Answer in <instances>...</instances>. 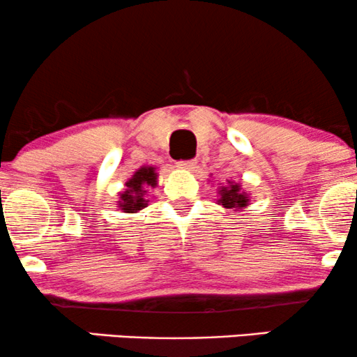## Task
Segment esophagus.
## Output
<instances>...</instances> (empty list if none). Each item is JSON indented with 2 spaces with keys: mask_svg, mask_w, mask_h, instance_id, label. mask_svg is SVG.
I'll return each instance as SVG.
<instances>
[{
  "mask_svg": "<svg viewBox=\"0 0 357 357\" xmlns=\"http://www.w3.org/2000/svg\"><path fill=\"white\" fill-rule=\"evenodd\" d=\"M195 164H197L195 160H180V162H177V167L178 169L192 170V169H195Z\"/></svg>",
  "mask_w": 357,
  "mask_h": 357,
  "instance_id": "34e87169",
  "label": "esophagus"
}]
</instances>
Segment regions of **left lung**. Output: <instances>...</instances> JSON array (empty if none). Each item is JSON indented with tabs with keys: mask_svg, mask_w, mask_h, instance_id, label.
Segmentation results:
<instances>
[{
	"mask_svg": "<svg viewBox=\"0 0 357 357\" xmlns=\"http://www.w3.org/2000/svg\"><path fill=\"white\" fill-rule=\"evenodd\" d=\"M218 195L220 199L217 202L223 208L238 210L250 205V195L241 188L240 183L233 182V180H227V185L218 188Z\"/></svg>",
	"mask_w": 357,
	"mask_h": 357,
	"instance_id": "obj_1",
	"label": "left lung"
}]
</instances>
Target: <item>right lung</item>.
<instances>
[{
  "label": "right lung",
  "mask_w": 357,
  "mask_h": 357,
  "mask_svg": "<svg viewBox=\"0 0 357 357\" xmlns=\"http://www.w3.org/2000/svg\"><path fill=\"white\" fill-rule=\"evenodd\" d=\"M155 167H140L126 182V190L121 193L117 205L124 213H135L147 206V190L157 187Z\"/></svg>",
  "instance_id": "right-lung-1"
}]
</instances>
